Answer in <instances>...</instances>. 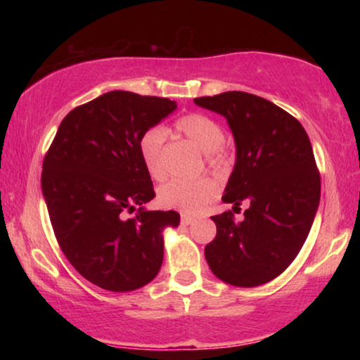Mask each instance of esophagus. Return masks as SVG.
<instances>
[{
    "mask_svg": "<svg viewBox=\"0 0 360 360\" xmlns=\"http://www.w3.org/2000/svg\"><path fill=\"white\" fill-rule=\"evenodd\" d=\"M193 222H195V217L187 216V214H182V216H181V224H182V225H191V224H193Z\"/></svg>",
    "mask_w": 360,
    "mask_h": 360,
    "instance_id": "esophagus-1",
    "label": "esophagus"
}]
</instances>
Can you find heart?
Wrapping results in <instances>:
<instances>
[{
  "label": "heart",
  "mask_w": 360,
  "mask_h": 360,
  "mask_svg": "<svg viewBox=\"0 0 360 360\" xmlns=\"http://www.w3.org/2000/svg\"><path fill=\"white\" fill-rule=\"evenodd\" d=\"M174 129L181 135L197 146V148L210 154L212 165H221L224 155L221 154V146L224 143V131L216 120L205 114H187L176 122ZM163 143H165V131L162 129H149L144 131L138 141L139 157H141L144 168L148 169L150 178L160 181L165 178L167 167L163 158ZM217 193L216 182L210 178H200L193 181L174 179L162 186L158 191V203L163 208L178 210L182 212H197L203 205L211 202Z\"/></svg>",
  "instance_id": "b5f03b06"
}]
</instances>
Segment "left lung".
I'll return each instance as SVG.
<instances>
[{
    "label": "left lung",
    "instance_id": "left-lung-1",
    "mask_svg": "<svg viewBox=\"0 0 360 360\" xmlns=\"http://www.w3.org/2000/svg\"><path fill=\"white\" fill-rule=\"evenodd\" d=\"M225 117L235 139V165L222 195L245 219L212 216L217 235L205 248L221 281L255 288L288 268L300 252L319 208L321 179L300 122L271 101L246 92L195 98Z\"/></svg>",
    "mask_w": 360,
    "mask_h": 360
}]
</instances>
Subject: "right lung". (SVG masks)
<instances>
[{
    "instance_id": "add662e5",
    "label": "right lung",
    "mask_w": 360,
    "mask_h": 360,
    "mask_svg": "<svg viewBox=\"0 0 360 360\" xmlns=\"http://www.w3.org/2000/svg\"><path fill=\"white\" fill-rule=\"evenodd\" d=\"M176 108L125 90L103 94L66 115L42 163V195L58 245L101 289L136 290L160 271L163 231L181 217L144 208L155 193L138 141ZM136 207L137 216L125 219L124 211Z\"/></svg>"
}]
</instances>
